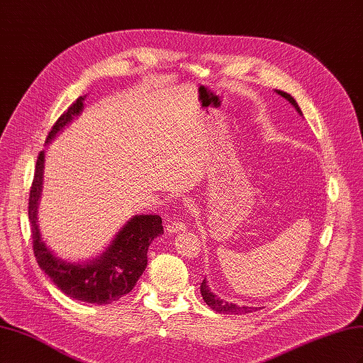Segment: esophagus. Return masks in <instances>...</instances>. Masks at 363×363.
<instances>
[{
    "mask_svg": "<svg viewBox=\"0 0 363 363\" xmlns=\"http://www.w3.org/2000/svg\"><path fill=\"white\" fill-rule=\"evenodd\" d=\"M186 230V224L182 221V219H171L167 224V232L168 233H180Z\"/></svg>",
    "mask_w": 363,
    "mask_h": 363,
    "instance_id": "obj_1",
    "label": "esophagus"
}]
</instances>
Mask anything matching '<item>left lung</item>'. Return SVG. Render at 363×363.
Returning a JSON list of instances; mask_svg holds the SVG:
<instances>
[{
	"label": "left lung",
	"mask_w": 363,
	"mask_h": 363,
	"mask_svg": "<svg viewBox=\"0 0 363 363\" xmlns=\"http://www.w3.org/2000/svg\"><path fill=\"white\" fill-rule=\"evenodd\" d=\"M279 95H281L284 100H288L294 107H295V111L298 112L301 116H303V112H301V108L298 107V104H296V101L294 100V98L289 95V94H286V92H283V91H276ZM201 296H203V300L206 301V304L211 307L212 311H215V312H218V313H227V315H242V313H250V312H256L259 307H248V306H238V304H233V303H228V301H224V300H221V298H218V296L213 294V292H211V289H208V286H207V283H206V280H203V283H201Z\"/></svg>",
	"instance_id": "1"
}]
</instances>
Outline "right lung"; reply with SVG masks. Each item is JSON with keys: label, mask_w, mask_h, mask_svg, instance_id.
<instances>
[{"label": "right lung", "mask_w": 363, "mask_h": 363, "mask_svg": "<svg viewBox=\"0 0 363 363\" xmlns=\"http://www.w3.org/2000/svg\"><path fill=\"white\" fill-rule=\"evenodd\" d=\"M86 96H79L67 112L54 123L47 136L50 142L59 131L68 125L74 116L83 111ZM43 151L39 152L35 177L30 188L28 219L31 224L33 252L40 269L52 283L74 300L92 304H111L135 288L136 281L145 271L147 252L150 244L163 233L162 218L159 215H136L119 230L112 244L100 257L84 263H71L52 255L43 242L38 225V204L43 180Z\"/></svg>", "instance_id": "right-lung-1"}]
</instances>
